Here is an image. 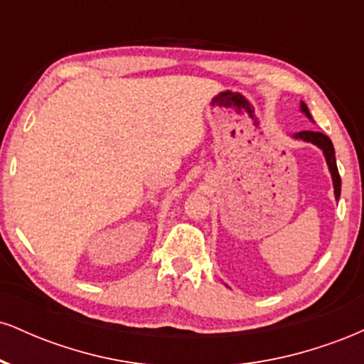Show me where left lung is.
Returning a JSON list of instances; mask_svg holds the SVG:
<instances>
[{
  "label": "left lung",
  "instance_id": "8db88e82",
  "mask_svg": "<svg viewBox=\"0 0 364 364\" xmlns=\"http://www.w3.org/2000/svg\"><path fill=\"white\" fill-rule=\"evenodd\" d=\"M299 111H301L303 114L311 121V123H315V121H313V118H311L310 111H308V106L303 101H301V104H299ZM292 139L308 141V144H313L315 147H318L321 152H323L325 162H327V166H328V173H330V176H332L333 195H336V200L339 202V198H341V176H339V169H337L336 150H333L332 140H330L327 135H323V133L308 132V129H306V132L294 133V135H292Z\"/></svg>",
  "mask_w": 364,
  "mask_h": 364
}]
</instances>
